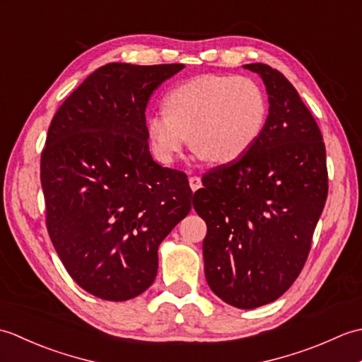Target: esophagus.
<instances>
[{"mask_svg":"<svg viewBox=\"0 0 362 362\" xmlns=\"http://www.w3.org/2000/svg\"><path fill=\"white\" fill-rule=\"evenodd\" d=\"M188 180H189V187H191V189H193V191H196V189H199V188L202 187V182H201V179H199L197 175H191Z\"/></svg>","mask_w":362,"mask_h":362,"instance_id":"34e87169","label":"esophagus"}]
</instances>
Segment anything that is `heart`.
<instances>
[{"label": "heart", "instance_id": "heart-1", "mask_svg": "<svg viewBox=\"0 0 362 362\" xmlns=\"http://www.w3.org/2000/svg\"><path fill=\"white\" fill-rule=\"evenodd\" d=\"M166 112L146 121L153 156L173 163L189 136L199 158L226 165L240 160L263 132L267 98L245 76L204 74L175 86L165 98Z\"/></svg>", "mask_w": 362, "mask_h": 362}]
</instances>
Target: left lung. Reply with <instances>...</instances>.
I'll return each instance as SVG.
<instances>
[{
  "instance_id": "left-lung-1",
  "label": "left lung",
  "mask_w": 362,
  "mask_h": 362,
  "mask_svg": "<svg viewBox=\"0 0 362 362\" xmlns=\"http://www.w3.org/2000/svg\"><path fill=\"white\" fill-rule=\"evenodd\" d=\"M244 66L267 90L264 129L245 156L202 175L193 206L206 224V283L226 303L252 310L283 296L302 272L328 171L320 129L292 83L269 65Z\"/></svg>"
}]
</instances>
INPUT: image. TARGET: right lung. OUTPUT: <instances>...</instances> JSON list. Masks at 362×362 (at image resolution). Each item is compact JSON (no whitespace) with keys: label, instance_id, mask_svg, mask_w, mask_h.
I'll return each instance as SVG.
<instances>
[{"label":"right lung","instance_id":"obj_1","mask_svg":"<svg viewBox=\"0 0 362 362\" xmlns=\"http://www.w3.org/2000/svg\"><path fill=\"white\" fill-rule=\"evenodd\" d=\"M185 65L107 64L54 115L40 158L46 228L71 279L110 302L156 280L158 245L191 210L187 174L152 160L146 107Z\"/></svg>","mask_w":362,"mask_h":362}]
</instances>
